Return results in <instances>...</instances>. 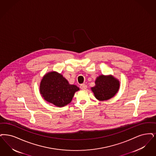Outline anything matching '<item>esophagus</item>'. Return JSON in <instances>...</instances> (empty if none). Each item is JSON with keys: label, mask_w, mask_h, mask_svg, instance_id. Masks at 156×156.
<instances>
[{"label": "esophagus", "mask_w": 156, "mask_h": 156, "mask_svg": "<svg viewBox=\"0 0 156 156\" xmlns=\"http://www.w3.org/2000/svg\"><path fill=\"white\" fill-rule=\"evenodd\" d=\"M80 88L81 89H86L87 88V86L85 84H81L80 85Z\"/></svg>", "instance_id": "obj_1"}]
</instances>
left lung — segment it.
<instances>
[{
    "mask_svg": "<svg viewBox=\"0 0 156 156\" xmlns=\"http://www.w3.org/2000/svg\"><path fill=\"white\" fill-rule=\"evenodd\" d=\"M96 85L92 87L94 96L99 100L111 99L119 90V82L112 76L100 75L95 81Z\"/></svg>",
    "mask_w": 156,
    "mask_h": 156,
    "instance_id": "8db88e82",
    "label": "left lung"
}]
</instances>
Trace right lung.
Here are the masks:
<instances>
[{
    "label": "right lung",
    "mask_w": 156,
    "mask_h": 156,
    "mask_svg": "<svg viewBox=\"0 0 156 156\" xmlns=\"http://www.w3.org/2000/svg\"><path fill=\"white\" fill-rule=\"evenodd\" d=\"M79 87L69 85L62 75L51 72L44 76L40 84V92L44 99L57 107L69 104Z\"/></svg>",
    "instance_id": "add662e5"
}]
</instances>
